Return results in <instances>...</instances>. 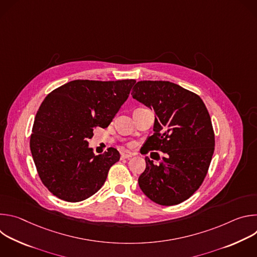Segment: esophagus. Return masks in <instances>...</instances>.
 Segmentation results:
<instances>
[{"mask_svg":"<svg viewBox=\"0 0 257 257\" xmlns=\"http://www.w3.org/2000/svg\"><path fill=\"white\" fill-rule=\"evenodd\" d=\"M132 157V154L131 153H128V152H125L121 155V159H129Z\"/></svg>","mask_w":257,"mask_h":257,"instance_id":"obj_1","label":"esophagus"}]
</instances>
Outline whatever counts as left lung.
I'll list each match as a JSON object with an SVG mask.
<instances>
[{
    "instance_id": "1",
    "label": "left lung",
    "mask_w": 257,
    "mask_h": 257,
    "mask_svg": "<svg viewBox=\"0 0 257 257\" xmlns=\"http://www.w3.org/2000/svg\"><path fill=\"white\" fill-rule=\"evenodd\" d=\"M131 94L156 115L155 132L144 143L145 154H166L158 165L145 158L146 168L138 178L140 189L161 205L185 201L201 186L214 151V133L204 102L170 81H138Z\"/></svg>"
}]
</instances>
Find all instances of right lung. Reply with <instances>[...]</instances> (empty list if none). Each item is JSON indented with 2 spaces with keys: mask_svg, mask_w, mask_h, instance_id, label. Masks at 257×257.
I'll use <instances>...</instances> for the list:
<instances>
[{
  "mask_svg": "<svg viewBox=\"0 0 257 257\" xmlns=\"http://www.w3.org/2000/svg\"><path fill=\"white\" fill-rule=\"evenodd\" d=\"M135 82L73 80L46 96L34 119L30 151L43 184L55 196L78 202L101 188L120 154L108 148L95 156L88 139L112 122Z\"/></svg>",
  "mask_w": 257,
  "mask_h": 257,
  "instance_id": "right-lung-1",
  "label": "right lung"
}]
</instances>
